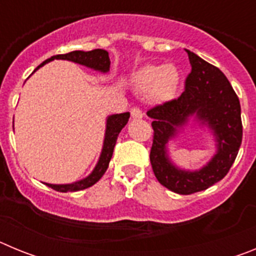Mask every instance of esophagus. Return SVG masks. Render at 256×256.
I'll return each mask as SVG.
<instances>
[{
  "label": "esophagus",
  "mask_w": 256,
  "mask_h": 256,
  "mask_svg": "<svg viewBox=\"0 0 256 256\" xmlns=\"http://www.w3.org/2000/svg\"><path fill=\"white\" fill-rule=\"evenodd\" d=\"M130 114H132L133 119H141L144 116V112H142V110L140 108H133L130 110Z\"/></svg>",
  "instance_id": "34e87169"
}]
</instances>
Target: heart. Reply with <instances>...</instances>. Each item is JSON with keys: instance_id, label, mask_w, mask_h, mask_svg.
<instances>
[{"instance_id": "heart-1", "label": "heart", "mask_w": 256, "mask_h": 256, "mask_svg": "<svg viewBox=\"0 0 256 256\" xmlns=\"http://www.w3.org/2000/svg\"><path fill=\"white\" fill-rule=\"evenodd\" d=\"M180 76L173 65L148 64L136 73V86L141 92H150L158 101L169 100L180 87Z\"/></svg>"}]
</instances>
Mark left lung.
<instances>
[{
    "instance_id": "left-lung-1",
    "label": "left lung",
    "mask_w": 256,
    "mask_h": 256,
    "mask_svg": "<svg viewBox=\"0 0 256 256\" xmlns=\"http://www.w3.org/2000/svg\"><path fill=\"white\" fill-rule=\"evenodd\" d=\"M188 54L191 73L184 91L176 100L150 108L152 118V148L150 162L162 186L180 195H191L209 188L230 172L242 142V122L238 97L226 76L196 54ZM190 116L210 126L216 138L217 152L198 171H184L168 158L166 144L186 124Z\"/></svg>"
}]
</instances>
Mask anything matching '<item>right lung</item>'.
<instances>
[{"label":"right lung","mask_w":256,"mask_h":256,"mask_svg":"<svg viewBox=\"0 0 256 256\" xmlns=\"http://www.w3.org/2000/svg\"><path fill=\"white\" fill-rule=\"evenodd\" d=\"M69 60L76 62V64L84 65L87 68L101 72V73H108L110 70V58H108V52L105 50L97 48L92 50V51H73L69 54H64V55H55L50 58L48 60L44 61L42 64L38 65L36 70L40 69V66H44L48 61L55 60ZM34 70V72H36ZM33 72V73H34ZM130 119V112H123V114H114L108 116L106 120V130H105V138H104V146L102 151H101L100 159L97 162L96 166L92 170V173L86 177L84 180H80L78 182L68 183V184H51V183H46L47 186L54 188L55 191L58 192H76L80 191V190L88 188V187L94 186L97 180H100L105 174L106 169L108 166V162L112 156V151H114L115 144H116L118 136L123 130L126 124L128 123Z\"/></svg>","instance_id":"right-lung-1"}]
</instances>
